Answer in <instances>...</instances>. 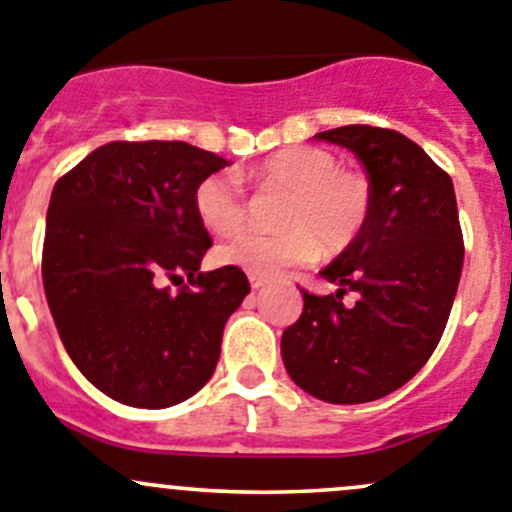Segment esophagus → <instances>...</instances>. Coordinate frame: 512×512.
<instances>
[{
    "instance_id": "obj_1",
    "label": "esophagus",
    "mask_w": 512,
    "mask_h": 512,
    "mask_svg": "<svg viewBox=\"0 0 512 512\" xmlns=\"http://www.w3.org/2000/svg\"><path fill=\"white\" fill-rule=\"evenodd\" d=\"M247 277H250V285H252V290H260V287L262 285H265V277H262V275H247Z\"/></svg>"
}]
</instances>
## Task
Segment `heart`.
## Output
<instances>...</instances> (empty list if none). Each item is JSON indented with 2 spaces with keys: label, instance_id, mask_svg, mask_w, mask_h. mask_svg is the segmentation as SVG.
Returning a JSON list of instances; mask_svg holds the SVG:
<instances>
[{
  "label": "heart",
  "instance_id": "obj_1",
  "mask_svg": "<svg viewBox=\"0 0 512 512\" xmlns=\"http://www.w3.org/2000/svg\"><path fill=\"white\" fill-rule=\"evenodd\" d=\"M262 185L290 192L282 207V227L275 235L242 232L217 247L215 260L250 275L270 277L282 267L315 257L317 245L340 252L360 235L370 212V185L360 172L340 170L320 147H287L272 152L252 170ZM195 215L215 235H230L245 222V197L235 177H205L195 187Z\"/></svg>",
  "mask_w": 512,
  "mask_h": 512
}]
</instances>
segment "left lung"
Instances as JSON below:
<instances>
[{"label":"left lung","mask_w":512,"mask_h":512,"mask_svg":"<svg viewBox=\"0 0 512 512\" xmlns=\"http://www.w3.org/2000/svg\"><path fill=\"white\" fill-rule=\"evenodd\" d=\"M312 140L362 162L370 212L360 235L320 270L337 290H302L300 320L282 332V362L312 398L370 403L403 388L443 335L465 255L458 202L453 180L400 132L347 124ZM345 291L355 303L341 300Z\"/></svg>","instance_id":"1"}]
</instances>
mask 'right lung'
Here are the masks:
<instances>
[{"label":"right lung","instance_id":"1","mask_svg":"<svg viewBox=\"0 0 512 512\" xmlns=\"http://www.w3.org/2000/svg\"><path fill=\"white\" fill-rule=\"evenodd\" d=\"M227 165L187 142H109L54 185L44 295L77 370L117 403L172 408L215 372L250 282L237 267L200 270L212 242L192 200ZM180 274L190 286L161 287Z\"/></svg>","mask_w":512,"mask_h":512}]
</instances>
